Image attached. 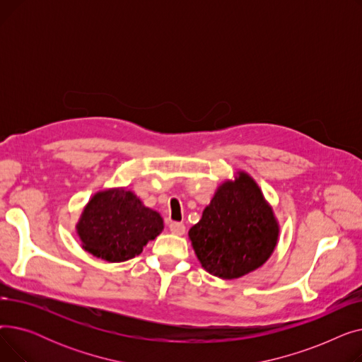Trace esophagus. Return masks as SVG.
Masks as SVG:
<instances>
[{
    "label": "esophagus",
    "instance_id": "obj_1",
    "mask_svg": "<svg viewBox=\"0 0 362 362\" xmlns=\"http://www.w3.org/2000/svg\"><path fill=\"white\" fill-rule=\"evenodd\" d=\"M168 229H170V232H171V233H175V235L182 236V235H185L186 227H185V224H183V223H179V221H171V223L168 224Z\"/></svg>",
    "mask_w": 362,
    "mask_h": 362
}]
</instances>
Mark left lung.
Instances as JSON below:
<instances>
[{"instance_id": "8db88e82", "label": "left lung", "mask_w": 362, "mask_h": 362, "mask_svg": "<svg viewBox=\"0 0 362 362\" xmlns=\"http://www.w3.org/2000/svg\"><path fill=\"white\" fill-rule=\"evenodd\" d=\"M279 238V224L251 176L239 171L224 182L189 239L202 267L220 279H238L267 261Z\"/></svg>"}]
</instances>
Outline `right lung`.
I'll list each match as a JSON object with an SVG mask.
<instances>
[{"instance_id":"add662e5","label":"right lung","mask_w":362,"mask_h":362,"mask_svg":"<svg viewBox=\"0 0 362 362\" xmlns=\"http://www.w3.org/2000/svg\"><path fill=\"white\" fill-rule=\"evenodd\" d=\"M85 251L110 262L136 257L163 230L161 216L146 208L126 189H110L95 195L78 223Z\"/></svg>"}]
</instances>
